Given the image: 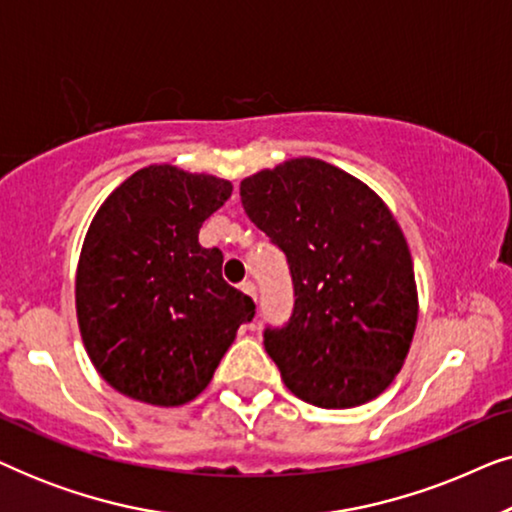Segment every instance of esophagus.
Instances as JSON below:
<instances>
[{
	"mask_svg": "<svg viewBox=\"0 0 512 512\" xmlns=\"http://www.w3.org/2000/svg\"><path fill=\"white\" fill-rule=\"evenodd\" d=\"M242 291L247 293L249 298H254V300H256V286L251 284V282H244V284H242Z\"/></svg>",
	"mask_w": 512,
	"mask_h": 512,
	"instance_id": "obj_1",
	"label": "esophagus"
}]
</instances>
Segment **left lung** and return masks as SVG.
Here are the masks:
<instances>
[{
  "label": "left lung",
  "instance_id": "8db88e82",
  "mask_svg": "<svg viewBox=\"0 0 512 512\" xmlns=\"http://www.w3.org/2000/svg\"><path fill=\"white\" fill-rule=\"evenodd\" d=\"M240 195L291 268V321L265 331L286 389L326 410L373 401L401 373L419 314L410 247L387 202L307 156L242 179Z\"/></svg>",
  "mask_w": 512,
  "mask_h": 512
}]
</instances>
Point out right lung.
<instances>
[{"label": "right lung", "mask_w": 512, "mask_h": 512, "mask_svg": "<svg viewBox=\"0 0 512 512\" xmlns=\"http://www.w3.org/2000/svg\"><path fill=\"white\" fill-rule=\"evenodd\" d=\"M233 193L228 179L149 165L107 195L76 265V319L102 380L135 401L174 408L212 382L254 300L223 282L205 219Z\"/></svg>", "instance_id": "1"}]
</instances>
